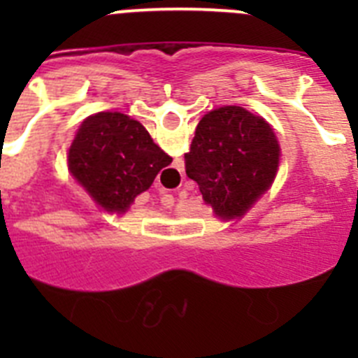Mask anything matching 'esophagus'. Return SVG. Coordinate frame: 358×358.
Returning a JSON list of instances; mask_svg holds the SVG:
<instances>
[{
    "mask_svg": "<svg viewBox=\"0 0 358 358\" xmlns=\"http://www.w3.org/2000/svg\"><path fill=\"white\" fill-rule=\"evenodd\" d=\"M159 189H161V192H164V186H161V188H159Z\"/></svg>",
    "mask_w": 358,
    "mask_h": 358,
    "instance_id": "34e87169",
    "label": "esophagus"
}]
</instances>
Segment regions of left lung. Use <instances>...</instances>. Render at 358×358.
Masks as SVG:
<instances>
[{"label":"left lung","instance_id":"left-lung-1","mask_svg":"<svg viewBox=\"0 0 358 358\" xmlns=\"http://www.w3.org/2000/svg\"><path fill=\"white\" fill-rule=\"evenodd\" d=\"M186 176L217 217H242L271 188L280 164V145L271 125L238 106L202 116L189 152Z\"/></svg>","mask_w":358,"mask_h":358}]
</instances>
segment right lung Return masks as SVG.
Wrapping results in <instances>:
<instances>
[{"label":"right lung","mask_w":358,"mask_h":358,"mask_svg":"<svg viewBox=\"0 0 358 358\" xmlns=\"http://www.w3.org/2000/svg\"><path fill=\"white\" fill-rule=\"evenodd\" d=\"M170 163L147 129L118 110L85 118L68 152L73 177L110 213H125Z\"/></svg>","instance_id":"obj_1"}]
</instances>
